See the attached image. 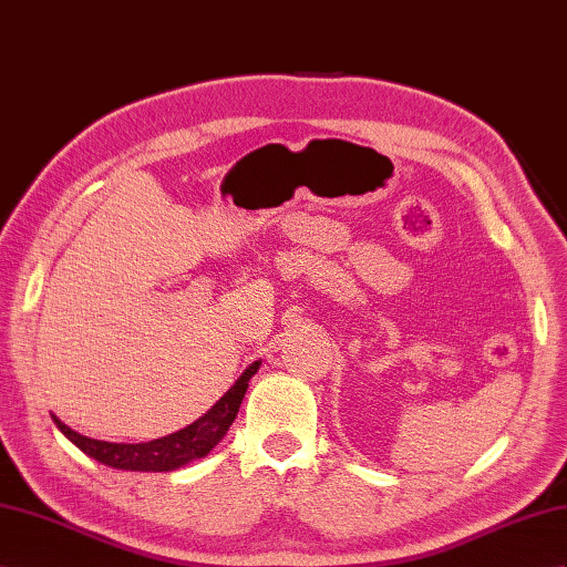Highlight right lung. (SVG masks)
Instances as JSON below:
<instances>
[{"label":"right lung","instance_id":"right-lung-1","mask_svg":"<svg viewBox=\"0 0 567 567\" xmlns=\"http://www.w3.org/2000/svg\"><path fill=\"white\" fill-rule=\"evenodd\" d=\"M262 362H252L246 372L240 374L236 384L228 389L217 403H214L200 420L188 424L186 430L174 432L169 436H162L147 443H110L81 436L66 426L61 420H54V424L61 430L69 441H73L83 453L95 457L102 465H110L116 470H131V472H172L183 465H188L195 457H205L228 432V426L234 424L238 408L246 398L248 381L259 370Z\"/></svg>","mask_w":567,"mask_h":567}]
</instances>
